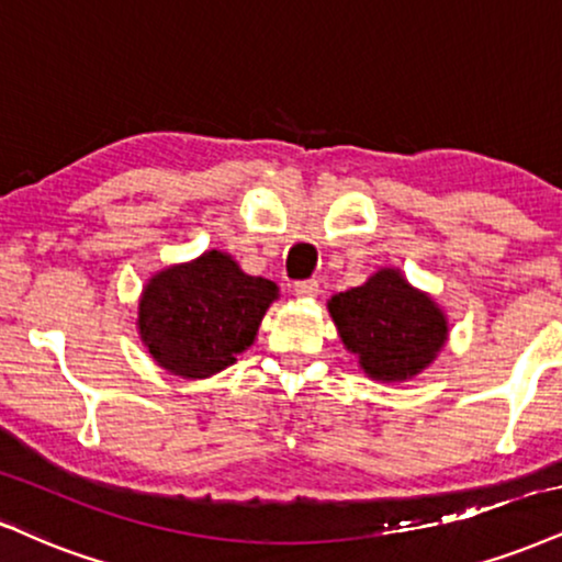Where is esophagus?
Wrapping results in <instances>:
<instances>
[{
  "instance_id": "esophagus-1",
  "label": "esophagus",
  "mask_w": 562,
  "mask_h": 562,
  "mask_svg": "<svg viewBox=\"0 0 562 562\" xmlns=\"http://www.w3.org/2000/svg\"><path fill=\"white\" fill-rule=\"evenodd\" d=\"M294 292H296V296H302V300H315V296L321 294V283H317L315 279L300 281V283H294Z\"/></svg>"
}]
</instances>
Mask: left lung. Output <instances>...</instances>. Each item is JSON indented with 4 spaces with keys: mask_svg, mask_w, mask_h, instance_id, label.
Masks as SVG:
<instances>
[{
    "mask_svg": "<svg viewBox=\"0 0 562 562\" xmlns=\"http://www.w3.org/2000/svg\"><path fill=\"white\" fill-rule=\"evenodd\" d=\"M328 313L359 367L383 383L417 378L448 341L446 313L398 268H380L362 286L330 296Z\"/></svg>",
    "mask_w": 562,
    "mask_h": 562,
    "instance_id": "8db88e82",
    "label": "left lung"
}]
</instances>
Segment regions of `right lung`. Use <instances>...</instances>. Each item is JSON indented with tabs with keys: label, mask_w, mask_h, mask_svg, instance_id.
Returning <instances> with one entry per match:
<instances>
[{
	"label": "right lung",
	"mask_w": 562,
	"mask_h": 562,
	"mask_svg": "<svg viewBox=\"0 0 562 562\" xmlns=\"http://www.w3.org/2000/svg\"><path fill=\"white\" fill-rule=\"evenodd\" d=\"M279 286L247 276L232 255L207 249L145 283L137 328L150 357L171 375L211 378L252 346Z\"/></svg>",
	"instance_id": "right-lung-1"
}]
</instances>
